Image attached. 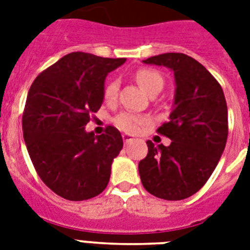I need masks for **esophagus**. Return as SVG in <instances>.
<instances>
[{"label":"esophagus","instance_id":"34e87169","mask_svg":"<svg viewBox=\"0 0 250 250\" xmlns=\"http://www.w3.org/2000/svg\"><path fill=\"white\" fill-rule=\"evenodd\" d=\"M122 138H123V142H125V144H127V143H131L133 140L132 136L128 135V133H123V136H122Z\"/></svg>","mask_w":250,"mask_h":250}]
</instances>
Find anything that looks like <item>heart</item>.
<instances>
[{
  "instance_id": "obj_1",
  "label": "heart",
  "mask_w": 250,
  "mask_h": 250,
  "mask_svg": "<svg viewBox=\"0 0 250 250\" xmlns=\"http://www.w3.org/2000/svg\"><path fill=\"white\" fill-rule=\"evenodd\" d=\"M135 77H136L138 83L142 85L143 89L148 94L155 91L156 89H160V87L163 89V77L155 70L140 69L136 72ZM118 87H119L118 80H110L104 86V98L107 101L114 100L117 97ZM115 125L121 129L125 131V132H138L143 125H148V119L144 117H140V115H136V114H131V112H122L115 118Z\"/></svg>"
}]
</instances>
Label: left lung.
I'll list each match as a JSON object with an SVG mask.
<instances>
[{"instance_id": "left-lung-1", "label": "left lung", "mask_w": 250, "mask_h": 250, "mask_svg": "<svg viewBox=\"0 0 250 250\" xmlns=\"http://www.w3.org/2000/svg\"><path fill=\"white\" fill-rule=\"evenodd\" d=\"M174 73L176 93L169 122L159 127L167 146L148 140V155L139 163L148 193L167 201L191 197L207 182L226 148L228 110L214 76L185 53H163L143 60Z\"/></svg>"}]
</instances>
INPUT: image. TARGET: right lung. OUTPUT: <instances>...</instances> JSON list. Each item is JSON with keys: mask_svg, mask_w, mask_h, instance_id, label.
Listing matches in <instances>:
<instances>
[{"mask_svg": "<svg viewBox=\"0 0 250 250\" xmlns=\"http://www.w3.org/2000/svg\"><path fill=\"white\" fill-rule=\"evenodd\" d=\"M125 59L72 52L32 83L22 128L28 155L42 181L68 201H86L104 191L111 164L123 148L115 127L95 136L85 125L104 98V80Z\"/></svg>", "mask_w": 250, "mask_h": 250, "instance_id": "add662e5", "label": "right lung"}]
</instances>
